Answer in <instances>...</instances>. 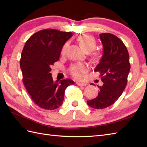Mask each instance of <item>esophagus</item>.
<instances>
[{"label":"esophagus","mask_w":147,"mask_h":147,"mask_svg":"<svg viewBox=\"0 0 147 147\" xmlns=\"http://www.w3.org/2000/svg\"><path fill=\"white\" fill-rule=\"evenodd\" d=\"M76 84L78 86H86L88 84L86 83H83V82H76Z\"/></svg>","instance_id":"1"}]
</instances>
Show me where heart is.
<instances>
[{"mask_svg":"<svg viewBox=\"0 0 147 147\" xmlns=\"http://www.w3.org/2000/svg\"><path fill=\"white\" fill-rule=\"evenodd\" d=\"M77 41L80 43V46L86 52L89 53L93 51L96 47V41L93 37L88 35H82L77 37ZM68 43H65L62 46L61 51V54L64 55L66 52ZM96 57V55H95ZM88 70L87 65L82 63H77L72 65L69 69L71 75L76 79L82 78L83 74Z\"/></svg>","mask_w":147,"mask_h":147,"instance_id":"heart-1","label":"heart"}]
</instances>
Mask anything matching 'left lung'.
<instances>
[{"label": "left lung", "instance_id": "8db88e82", "mask_svg": "<svg viewBox=\"0 0 147 147\" xmlns=\"http://www.w3.org/2000/svg\"><path fill=\"white\" fill-rule=\"evenodd\" d=\"M100 38L103 55L94 71L100 73L104 84L98 86V96L87 101L90 107L96 109L109 107L117 100L126 88L130 71L128 51L123 42L111 33L100 34Z\"/></svg>", "mask_w": 147, "mask_h": 147}]
</instances>
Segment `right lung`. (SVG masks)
<instances>
[{"mask_svg": "<svg viewBox=\"0 0 147 147\" xmlns=\"http://www.w3.org/2000/svg\"><path fill=\"white\" fill-rule=\"evenodd\" d=\"M71 32L54 29L40 30L27 40L21 53L23 82L32 100L40 107L54 110L62 104L64 92L74 82L69 79L54 82L51 66L57 62Z\"/></svg>", "mask_w": 147, "mask_h": 147, "instance_id": "add662e5", "label": "right lung"}]
</instances>
